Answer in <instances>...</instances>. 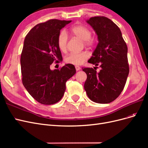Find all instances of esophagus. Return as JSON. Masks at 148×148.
Here are the masks:
<instances>
[{"mask_svg": "<svg viewBox=\"0 0 148 148\" xmlns=\"http://www.w3.org/2000/svg\"><path fill=\"white\" fill-rule=\"evenodd\" d=\"M75 69H76V70H77V71H78V70H79L80 69H81V67H80L79 66L76 65V66H75Z\"/></svg>", "mask_w": 148, "mask_h": 148, "instance_id": "esophagus-1", "label": "esophagus"}]
</instances>
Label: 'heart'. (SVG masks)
I'll return each mask as SVG.
<instances>
[{"mask_svg":"<svg viewBox=\"0 0 148 148\" xmlns=\"http://www.w3.org/2000/svg\"><path fill=\"white\" fill-rule=\"evenodd\" d=\"M71 33L75 36L81 39L84 41L86 45H91L92 40L91 39V32L86 26L81 25H75L70 29ZM67 43H68V36L65 31H63L60 33L57 39V45L60 50L65 52L67 50ZM89 57V54L86 52H73L70 53L67 56L65 61L67 64H72L74 65H79L83 64Z\"/></svg>","mask_w":148,"mask_h":148,"instance_id":"obj_1","label":"heart"}]
</instances>
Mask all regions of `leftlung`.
Masks as SVG:
<instances>
[{"instance_id": "obj_1", "label": "left lung", "mask_w": 148, "mask_h": 148, "mask_svg": "<svg viewBox=\"0 0 148 148\" xmlns=\"http://www.w3.org/2000/svg\"><path fill=\"white\" fill-rule=\"evenodd\" d=\"M86 23L95 31L98 40L88 62L100 65L101 70L97 72L92 68L83 69L87 75L84 88L93 102L108 104L118 97L126 83L129 73L128 48L120 28L108 18L92 17Z\"/></svg>"}]
</instances>
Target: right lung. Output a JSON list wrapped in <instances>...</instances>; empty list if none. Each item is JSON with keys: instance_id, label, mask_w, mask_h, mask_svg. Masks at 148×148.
I'll return each instance as SVG.
<instances>
[{"instance_id": "obj_1", "label": "right lung", "mask_w": 148, "mask_h": 148, "mask_svg": "<svg viewBox=\"0 0 148 148\" xmlns=\"http://www.w3.org/2000/svg\"><path fill=\"white\" fill-rule=\"evenodd\" d=\"M71 20L53 19L36 25L26 36L21 55L22 82L29 95L42 104L59 102L66 89L65 84L76 73L72 64L60 70H51L53 62L62 61L57 39L60 30Z\"/></svg>"}]
</instances>
